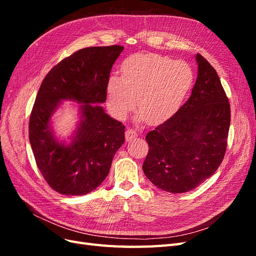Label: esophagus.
<instances>
[{
  "label": "esophagus",
  "instance_id": "1",
  "mask_svg": "<svg viewBox=\"0 0 256 256\" xmlns=\"http://www.w3.org/2000/svg\"><path fill=\"white\" fill-rule=\"evenodd\" d=\"M125 136H126V140H127V141L134 140V138H136L138 136V131H136V129L129 128V129H127V130H126Z\"/></svg>",
  "mask_w": 256,
  "mask_h": 256
}]
</instances>
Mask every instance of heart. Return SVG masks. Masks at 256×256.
<instances>
[{
    "label": "heart",
    "mask_w": 256,
    "mask_h": 256,
    "mask_svg": "<svg viewBox=\"0 0 256 256\" xmlns=\"http://www.w3.org/2000/svg\"><path fill=\"white\" fill-rule=\"evenodd\" d=\"M192 82L193 72L184 60L154 53L134 54L122 62V76H110L108 106L114 118L125 120L138 102V118L161 122L180 110Z\"/></svg>",
    "instance_id": "b5f03b06"
}]
</instances>
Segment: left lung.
Segmentation results:
<instances>
[{
	"label": "left lung",
	"instance_id": "left-lung-1",
	"mask_svg": "<svg viewBox=\"0 0 256 256\" xmlns=\"http://www.w3.org/2000/svg\"><path fill=\"white\" fill-rule=\"evenodd\" d=\"M198 78L189 99L146 134L143 171L164 191L184 193L210 177L226 154L230 106L219 76L196 54Z\"/></svg>",
	"mask_w": 256,
	"mask_h": 256
}]
</instances>
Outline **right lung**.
Here are the masks:
<instances>
[{
  "instance_id": "obj_1",
  "label": "right lung",
  "mask_w": 256,
  "mask_h": 256,
  "mask_svg": "<svg viewBox=\"0 0 256 256\" xmlns=\"http://www.w3.org/2000/svg\"><path fill=\"white\" fill-rule=\"evenodd\" d=\"M122 46L88 47L54 66L40 85L30 116L28 138L36 164L50 187L64 196H83L109 174L115 152L125 142V126L98 104ZM62 98L83 103L82 122L69 146L56 142L48 126Z\"/></svg>"
}]
</instances>
